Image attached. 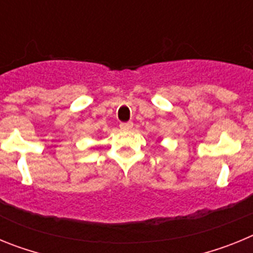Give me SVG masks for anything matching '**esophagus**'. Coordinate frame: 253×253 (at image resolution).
<instances>
[{"mask_svg":"<svg viewBox=\"0 0 253 253\" xmlns=\"http://www.w3.org/2000/svg\"><path fill=\"white\" fill-rule=\"evenodd\" d=\"M131 128H133V123L131 122L122 123V124H120V129H122V130H130Z\"/></svg>","mask_w":253,"mask_h":253,"instance_id":"obj_1","label":"esophagus"}]
</instances>
